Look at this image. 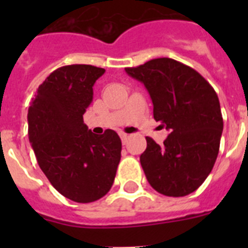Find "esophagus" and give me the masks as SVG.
<instances>
[{
    "label": "esophagus",
    "instance_id": "1",
    "mask_svg": "<svg viewBox=\"0 0 248 248\" xmlns=\"http://www.w3.org/2000/svg\"><path fill=\"white\" fill-rule=\"evenodd\" d=\"M120 139H122V141H123V144H124V145H125L126 143H128V139H129V135L128 134H125V133H120Z\"/></svg>",
    "mask_w": 248,
    "mask_h": 248
}]
</instances>
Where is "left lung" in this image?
<instances>
[{
	"label": "left lung",
	"mask_w": 248,
	"mask_h": 248,
	"mask_svg": "<svg viewBox=\"0 0 248 248\" xmlns=\"http://www.w3.org/2000/svg\"><path fill=\"white\" fill-rule=\"evenodd\" d=\"M125 72L144 83L154 119L170 130L161 146L146 137L140 164L149 184L165 196L191 194L209 176L220 149L223 120L217 94L199 72L171 58L151 59Z\"/></svg>",
	"instance_id": "obj_1"
}]
</instances>
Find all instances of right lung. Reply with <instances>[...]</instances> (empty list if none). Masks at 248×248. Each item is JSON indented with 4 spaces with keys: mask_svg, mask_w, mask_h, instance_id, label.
Returning <instances> with one entry per match:
<instances>
[{
    "mask_svg": "<svg viewBox=\"0 0 248 248\" xmlns=\"http://www.w3.org/2000/svg\"><path fill=\"white\" fill-rule=\"evenodd\" d=\"M104 72L89 64L58 68L39 85L28 108V138L39 168L59 194L80 203L107 195L122 156L115 131L97 135L83 122L94 83Z\"/></svg>",
    "mask_w": 248,
    "mask_h": 248,
    "instance_id": "1",
    "label": "right lung"
}]
</instances>
